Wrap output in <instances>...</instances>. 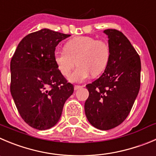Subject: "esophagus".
Returning <instances> with one entry per match:
<instances>
[{
  "label": "esophagus",
  "mask_w": 156,
  "mask_h": 156,
  "mask_svg": "<svg viewBox=\"0 0 156 156\" xmlns=\"http://www.w3.org/2000/svg\"><path fill=\"white\" fill-rule=\"evenodd\" d=\"M82 88V86H80V85H75V87H74V89L76 91V90H78L80 89V88Z\"/></svg>",
  "instance_id": "obj_1"
}]
</instances>
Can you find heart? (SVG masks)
<instances>
[{
	"label": "heart",
	"instance_id": "obj_1",
	"mask_svg": "<svg viewBox=\"0 0 156 156\" xmlns=\"http://www.w3.org/2000/svg\"><path fill=\"white\" fill-rule=\"evenodd\" d=\"M110 58L108 45L88 36L68 41L64 50L54 52V61L62 75L68 76L76 64L78 65L68 78L71 82H82L91 75L98 76L104 71Z\"/></svg>",
	"mask_w": 156,
	"mask_h": 156
}]
</instances>
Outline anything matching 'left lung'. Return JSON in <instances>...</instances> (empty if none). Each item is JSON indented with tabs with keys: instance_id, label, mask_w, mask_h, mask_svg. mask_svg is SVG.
I'll list each match as a JSON object with an SVG mask.
<instances>
[{
	"instance_id": "obj_1",
	"label": "left lung",
	"mask_w": 156,
	"mask_h": 156,
	"mask_svg": "<svg viewBox=\"0 0 156 156\" xmlns=\"http://www.w3.org/2000/svg\"><path fill=\"white\" fill-rule=\"evenodd\" d=\"M108 38L110 58L104 73L86 85L89 96L85 112L90 124L109 130L124 122L140 88L141 61L129 39L115 29L103 31Z\"/></svg>"
}]
</instances>
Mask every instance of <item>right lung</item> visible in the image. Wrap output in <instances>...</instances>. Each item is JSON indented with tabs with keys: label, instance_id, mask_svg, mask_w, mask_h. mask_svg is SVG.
<instances>
[{
	"label": "right lung",
	"instance_id": "right-lung-1",
	"mask_svg": "<svg viewBox=\"0 0 156 156\" xmlns=\"http://www.w3.org/2000/svg\"><path fill=\"white\" fill-rule=\"evenodd\" d=\"M70 34L48 28L27 34L11 61V93L19 114L30 127L46 130L60 119L74 86L54 61L55 48Z\"/></svg>",
	"mask_w": 156,
	"mask_h": 156
}]
</instances>
